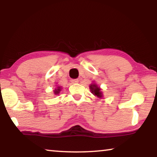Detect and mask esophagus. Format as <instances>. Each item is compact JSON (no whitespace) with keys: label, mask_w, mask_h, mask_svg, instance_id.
<instances>
[{"label":"esophagus","mask_w":157,"mask_h":157,"mask_svg":"<svg viewBox=\"0 0 157 157\" xmlns=\"http://www.w3.org/2000/svg\"><path fill=\"white\" fill-rule=\"evenodd\" d=\"M71 82H72L73 83L75 84V83H78V82H79V80H78V79H73L72 80H71Z\"/></svg>","instance_id":"34e87169"}]
</instances>
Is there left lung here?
I'll return each mask as SVG.
<instances>
[{
	"label": "left lung",
	"instance_id": "1",
	"mask_svg": "<svg viewBox=\"0 0 157 157\" xmlns=\"http://www.w3.org/2000/svg\"><path fill=\"white\" fill-rule=\"evenodd\" d=\"M89 87L91 93L95 95V96H97L99 98H102V93L101 91V89L99 86H97V84H92L90 85Z\"/></svg>",
	"mask_w": 157,
	"mask_h": 157
}]
</instances>
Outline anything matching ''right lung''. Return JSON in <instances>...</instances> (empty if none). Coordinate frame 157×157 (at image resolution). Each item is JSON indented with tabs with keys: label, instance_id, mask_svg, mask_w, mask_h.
<instances>
[{
	"label": "right lung",
	"instance_id": "obj_1",
	"mask_svg": "<svg viewBox=\"0 0 157 157\" xmlns=\"http://www.w3.org/2000/svg\"><path fill=\"white\" fill-rule=\"evenodd\" d=\"M60 91H61V87L58 86L57 87V88L55 89V91H54V94H55V95H58V94H59Z\"/></svg>",
	"mask_w": 157,
	"mask_h": 157
}]
</instances>
